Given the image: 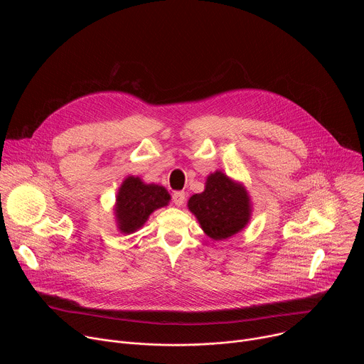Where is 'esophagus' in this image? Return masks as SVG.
I'll list each match as a JSON object with an SVG mask.
<instances>
[{
	"mask_svg": "<svg viewBox=\"0 0 364 364\" xmlns=\"http://www.w3.org/2000/svg\"><path fill=\"white\" fill-rule=\"evenodd\" d=\"M173 201L176 205H181L186 201V193L184 191H174L173 193Z\"/></svg>",
	"mask_w": 364,
	"mask_h": 364,
	"instance_id": "esophagus-1",
	"label": "esophagus"
}]
</instances>
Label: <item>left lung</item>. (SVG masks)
Masks as SVG:
<instances>
[{
  "label": "left lung",
  "mask_w": 364,
  "mask_h": 364,
  "mask_svg": "<svg viewBox=\"0 0 364 364\" xmlns=\"http://www.w3.org/2000/svg\"><path fill=\"white\" fill-rule=\"evenodd\" d=\"M188 209L194 213L205 235L215 240L237 233L250 218L246 190L222 171L207 177L205 190L190 197Z\"/></svg>",
  "instance_id": "8db88e82"
}]
</instances>
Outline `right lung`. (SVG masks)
Wrapping results in <instances>:
<instances>
[{
    "instance_id": "obj_1",
    "label": "right lung",
    "mask_w": 364,
    "mask_h": 364,
    "mask_svg": "<svg viewBox=\"0 0 364 364\" xmlns=\"http://www.w3.org/2000/svg\"><path fill=\"white\" fill-rule=\"evenodd\" d=\"M170 194L157 184H144L138 177H128L117 196V219L119 230L132 233L154 212L168 204Z\"/></svg>"
}]
</instances>
